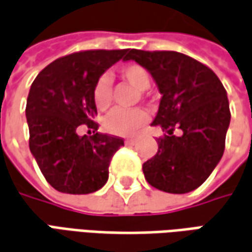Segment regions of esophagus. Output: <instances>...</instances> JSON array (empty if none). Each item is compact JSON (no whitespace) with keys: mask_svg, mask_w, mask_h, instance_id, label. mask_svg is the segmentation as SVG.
Returning <instances> with one entry per match:
<instances>
[{"mask_svg":"<svg viewBox=\"0 0 252 252\" xmlns=\"http://www.w3.org/2000/svg\"><path fill=\"white\" fill-rule=\"evenodd\" d=\"M134 143H136V138H134V137H129V138L125 140V144H126V145H131V144Z\"/></svg>","mask_w":252,"mask_h":252,"instance_id":"obj_1","label":"esophagus"}]
</instances>
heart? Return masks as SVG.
I'll use <instances>...</instances> for the list:
<instances>
[{"instance_id": "obj_1", "label": "heart", "mask_w": 252, "mask_h": 252, "mask_svg": "<svg viewBox=\"0 0 252 252\" xmlns=\"http://www.w3.org/2000/svg\"><path fill=\"white\" fill-rule=\"evenodd\" d=\"M121 76L133 88L144 92L149 88L151 79L147 70L138 64H126L121 68ZM111 79L101 75L93 86V101L98 109H107L111 104ZM148 122V114L144 109H115L104 119V129L114 136H130Z\"/></svg>"}]
</instances>
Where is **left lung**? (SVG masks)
Here are the masks:
<instances>
[{
	"instance_id": "8db88e82",
	"label": "left lung",
	"mask_w": 252,
	"mask_h": 252,
	"mask_svg": "<svg viewBox=\"0 0 252 252\" xmlns=\"http://www.w3.org/2000/svg\"><path fill=\"white\" fill-rule=\"evenodd\" d=\"M123 60L144 67L162 94L152 126L166 134L158 138L156 155L143 164L145 180L167 193L199 188L221 160L230 123L220 78L200 62L171 50L131 49ZM176 127L181 136L172 134Z\"/></svg>"
}]
</instances>
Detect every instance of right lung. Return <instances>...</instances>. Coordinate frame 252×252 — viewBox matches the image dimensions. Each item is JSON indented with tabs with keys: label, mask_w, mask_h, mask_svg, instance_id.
<instances>
[{
	"label": "right lung",
	"mask_w": 252,
	"mask_h": 252,
	"mask_svg": "<svg viewBox=\"0 0 252 252\" xmlns=\"http://www.w3.org/2000/svg\"><path fill=\"white\" fill-rule=\"evenodd\" d=\"M127 53L129 49L76 52L45 67L31 85L26 105L29 145L43 177L59 192L86 195L108 180L109 162L123 140L100 133L81 137L76 130L88 124L96 131L93 86Z\"/></svg>",
	"instance_id": "right-lung-1"
}]
</instances>
